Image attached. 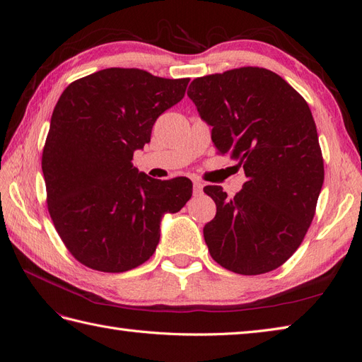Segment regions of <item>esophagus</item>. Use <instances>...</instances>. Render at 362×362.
I'll return each instance as SVG.
<instances>
[{
  "label": "esophagus",
  "mask_w": 362,
  "mask_h": 362,
  "mask_svg": "<svg viewBox=\"0 0 362 362\" xmlns=\"http://www.w3.org/2000/svg\"><path fill=\"white\" fill-rule=\"evenodd\" d=\"M202 189H204V184L201 181H193V194L194 196L202 194Z\"/></svg>",
  "instance_id": "1"
}]
</instances>
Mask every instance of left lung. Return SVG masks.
Instances as JSON below:
<instances>
[{
  "mask_svg": "<svg viewBox=\"0 0 362 362\" xmlns=\"http://www.w3.org/2000/svg\"><path fill=\"white\" fill-rule=\"evenodd\" d=\"M187 95L213 127L218 154H231L247 178L234 198L221 185L204 189L217 206L204 226L210 255L240 275L278 269L300 246L325 180L308 104L278 74L254 66L201 76Z\"/></svg>",
  "mask_w": 362,
  "mask_h": 362,
  "instance_id": "8db88e82",
  "label": "left lung"
}]
</instances>
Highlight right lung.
<instances>
[{
    "instance_id": "right-lung-1",
    "label": "right lung",
    "mask_w": 362,
    "mask_h": 362,
    "mask_svg": "<svg viewBox=\"0 0 362 362\" xmlns=\"http://www.w3.org/2000/svg\"><path fill=\"white\" fill-rule=\"evenodd\" d=\"M189 78L108 68L71 83L54 107L42 154L48 211L81 264L120 273L148 261L160 222L192 198L189 178L154 180L131 160Z\"/></svg>"
}]
</instances>
